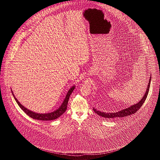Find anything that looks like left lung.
Here are the masks:
<instances>
[{
    "label": "left lung",
    "instance_id": "left-lung-1",
    "mask_svg": "<svg viewBox=\"0 0 160 160\" xmlns=\"http://www.w3.org/2000/svg\"><path fill=\"white\" fill-rule=\"evenodd\" d=\"M151 76L150 77L149 80V83L148 85L146 93L145 95L143 96V98L141 99V100L137 102V104H135L134 105H132L131 106L129 107L128 108H126L125 109L121 110V111H119L118 112H115V113H106V112H100L99 110H97V109L93 108V111L97 113L100 116H102L103 118H108V119H113V118H122V117H125L127 116H129L131 114H134L135 113H136L138 110H139V108L141 107V106L143 104L145 100L147 98L148 92L149 91V88H150V84H151Z\"/></svg>",
    "mask_w": 160,
    "mask_h": 160
}]
</instances>
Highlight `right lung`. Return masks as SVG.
<instances>
[{
    "mask_svg": "<svg viewBox=\"0 0 160 160\" xmlns=\"http://www.w3.org/2000/svg\"><path fill=\"white\" fill-rule=\"evenodd\" d=\"M75 88H76V86H73L69 89L66 95V97L63 100L62 104H61V106L59 107L55 111H54L53 112H51V113H35V112H33L31 111L30 110H29L28 108H26L25 107L23 106L22 104H20V102L15 98V96L13 93V92L12 90H11V92L12 93V95H13L14 99L16 101L17 103L18 104V105L22 108V110L24 111V112H25L26 114H28L29 116H30L31 118L34 119H37V120L52 121V120L56 119L59 118L62 114H63L65 112V111L67 110L69 97H70L71 94L72 93V91L74 90Z\"/></svg>",
    "mask_w": 160,
    "mask_h": 160,
    "instance_id": "add662e5",
    "label": "right lung"
}]
</instances>
